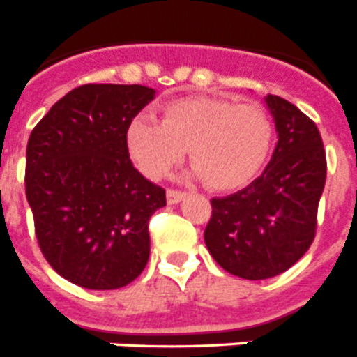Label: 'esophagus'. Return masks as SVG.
I'll return each instance as SVG.
<instances>
[{
	"instance_id": "obj_1",
	"label": "esophagus",
	"mask_w": 357,
	"mask_h": 357,
	"mask_svg": "<svg viewBox=\"0 0 357 357\" xmlns=\"http://www.w3.org/2000/svg\"><path fill=\"white\" fill-rule=\"evenodd\" d=\"M184 197H185V193H182V191H175V189H168V193H166V200H168L169 206H175V204H178V202H181Z\"/></svg>"
}]
</instances>
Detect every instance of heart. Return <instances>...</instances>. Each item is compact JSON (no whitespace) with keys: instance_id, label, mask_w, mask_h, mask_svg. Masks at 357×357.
Returning a JSON list of instances; mask_svg holds the SVG:
<instances>
[{"instance_id":"heart-1","label":"heart","mask_w":357,"mask_h":357,"mask_svg":"<svg viewBox=\"0 0 357 357\" xmlns=\"http://www.w3.org/2000/svg\"><path fill=\"white\" fill-rule=\"evenodd\" d=\"M273 141L272 118L257 103L197 94L162 107V119L135 116L125 144L137 168L162 178L189 148V175L213 189H236L263 168Z\"/></svg>"}]
</instances>
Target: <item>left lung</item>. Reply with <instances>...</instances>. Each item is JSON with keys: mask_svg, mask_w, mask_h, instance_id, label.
I'll return each instance as SVG.
<instances>
[{"mask_svg": "<svg viewBox=\"0 0 357 357\" xmlns=\"http://www.w3.org/2000/svg\"><path fill=\"white\" fill-rule=\"evenodd\" d=\"M277 144L252 184L213 198L204 239L223 270L261 280L291 268L307 252L317 230V211L326 185L327 160L313 119L280 96L264 98Z\"/></svg>", "mask_w": 357, "mask_h": 357, "instance_id": "8db88e82", "label": "left lung"}]
</instances>
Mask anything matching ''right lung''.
<instances>
[{
  "mask_svg": "<svg viewBox=\"0 0 357 357\" xmlns=\"http://www.w3.org/2000/svg\"><path fill=\"white\" fill-rule=\"evenodd\" d=\"M153 98L137 84L80 85L31 130L24 184L37 241L73 284L118 289L146 266L148 222L166 191L134 168L125 132Z\"/></svg>",
  "mask_w": 357,
  "mask_h": 357,
  "instance_id": "1",
  "label": "right lung"
}]
</instances>
